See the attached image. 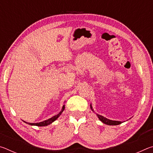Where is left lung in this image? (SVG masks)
<instances>
[{
    "mask_svg": "<svg viewBox=\"0 0 153 153\" xmlns=\"http://www.w3.org/2000/svg\"><path fill=\"white\" fill-rule=\"evenodd\" d=\"M90 108H91V109H92V111H93V112L94 113V110L92 109V105H90ZM97 117H98V119H99V120L101 121L103 123L107 124V125H108V126H117V125H120V124H121V123H123L122 121H113V120H108V119L106 118V117H103V116L98 115V114H97Z\"/></svg>",
    "mask_w": 153,
    "mask_h": 153,
    "instance_id": "obj_1",
    "label": "left lung"
}]
</instances>
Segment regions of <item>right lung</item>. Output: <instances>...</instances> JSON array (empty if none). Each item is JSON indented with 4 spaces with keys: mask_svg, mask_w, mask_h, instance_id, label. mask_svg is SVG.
Masks as SVG:
<instances>
[{
    "mask_svg": "<svg viewBox=\"0 0 153 153\" xmlns=\"http://www.w3.org/2000/svg\"><path fill=\"white\" fill-rule=\"evenodd\" d=\"M64 109H65V105L63 106L61 111L57 114V115L53 116V117L48 119V120H45V121H41V122H39V123H27V122H25V121H24V122L27 123V124H29V125H30V126H48V125H50L51 123L54 122V121H55L56 120V119H57L59 117V116L61 115V113H63V111H64Z\"/></svg>",
    "mask_w": 153,
    "mask_h": 153,
    "instance_id": "right-lung-1",
    "label": "right lung"
}]
</instances>
